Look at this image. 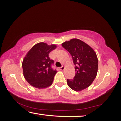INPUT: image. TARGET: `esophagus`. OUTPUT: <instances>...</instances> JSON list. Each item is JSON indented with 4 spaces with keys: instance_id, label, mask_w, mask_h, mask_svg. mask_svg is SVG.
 <instances>
[{
    "instance_id": "1",
    "label": "esophagus",
    "mask_w": 121,
    "mask_h": 121,
    "mask_svg": "<svg viewBox=\"0 0 121 121\" xmlns=\"http://www.w3.org/2000/svg\"><path fill=\"white\" fill-rule=\"evenodd\" d=\"M59 70H64V69H65V66H62V67H61V68H59Z\"/></svg>"
}]
</instances>
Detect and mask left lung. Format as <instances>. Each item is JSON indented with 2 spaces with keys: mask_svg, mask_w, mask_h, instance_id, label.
<instances>
[{
  "mask_svg": "<svg viewBox=\"0 0 121 121\" xmlns=\"http://www.w3.org/2000/svg\"><path fill=\"white\" fill-rule=\"evenodd\" d=\"M62 45L70 53L76 65L74 78L67 80L68 86L76 92L88 88L98 73V60L95 52L90 45L76 38L65 41Z\"/></svg>",
  "mask_w": 121,
  "mask_h": 121,
  "instance_id": "8db88e82",
  "label": "left lung"
}]
</instances>
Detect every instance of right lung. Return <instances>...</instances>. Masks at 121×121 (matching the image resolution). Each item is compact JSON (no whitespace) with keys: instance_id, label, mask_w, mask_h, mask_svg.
I'll list each match as a JSON object with an SVG mask.
<instances>
[{"instance_id":"right-lung-1","label":"right lung","mask_w":121,"mask_h":121,"mask_svg":"<svg viewBox=\"0 0 121 121\" xmlns=\"http://www.w3.org/2000/svg\"><path fill=\"white\" fill-rule=\"evenodd\" d=\"M56 48V45L41 42L34 45L26 54L22 62L23 73L31 86L43 89L52 85L57 71L52 69L53 60L48 55Z\"/></svg>"}]
</instances>
